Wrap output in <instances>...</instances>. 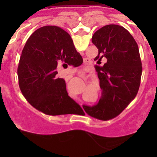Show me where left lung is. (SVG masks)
I'll list each match as a JSON object with an SVG mask.
<instances>
[{
	"label": "left lung",
	"instance_id": "left-lung-1",
	"mask_svg": "<svg viewBox=\"0 0 157 157\" xmlns=\"http://www.w3.org/2000/svg\"><path fill=\"white\" fill-rule=\"evenodd\" d=\"M92 42L98 48L94 60L107 62L95 67L102 90L98 103L84 107L92 117L108 120L120 115L138 94L142 72L139 49L130 32L116 24L97 30Z\"/></svg>",
	"mask_w": 157,
	"mask_h": 157
}]
</instances>
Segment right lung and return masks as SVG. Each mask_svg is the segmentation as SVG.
I'll list each match as a JSON object with an SVG mask.
<instances>
[{
    "label": "right lung",
    "mask_w": 157,
    "mask_h": 157,
    "mask_svg": "<svg viewBox=\"0 0 157 157\" xmlns=\"http://www.w3.org/2000/svg\"><path fill=\"white\" fill-rule=\"evenodd\" d=\"M82 62L67 32L56 26L37 29L26 42L19 59L20 90L32 106L45 114H69L71 106L79 105L68 96L64 79L56 75L57 70Z\"/></svg>",
    "instance_id": "add662e5"
}]
</instances>
